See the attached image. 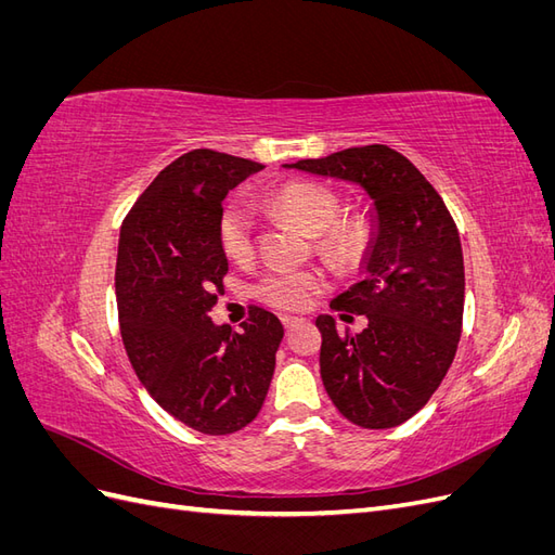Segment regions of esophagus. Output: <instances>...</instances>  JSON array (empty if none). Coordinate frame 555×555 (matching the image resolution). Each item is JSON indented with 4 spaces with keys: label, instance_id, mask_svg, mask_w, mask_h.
Wrapping results in <instances>:
<instances>
[{
    "label": "esophagus",
    "instance_id": "1",
    "mask_svg": "<svg viewBox=\"0 0 555 555\" xmlns=\"http://www.w3.org/2000/svg\"><path fill=\"white\" fill-rule=\"evenodd\" d=\"M300 322H304V319H298V317H292V314H284L282 317V326L287 328V331H292L294 326H298Z\"/></svg>",
    "mask_w": 555,
    "mask_h": 555
}]
</instances>
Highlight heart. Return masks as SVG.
Here are the masks:
<instances>
[{
    "mask_svg": "<svg viewBox=\"0 0 555 555\" xmlns=\"http://www.w3.org/2000/svg\"><path fill=\"white\" fill-rule=\"evenodd\" d=\"M268 206L287 217L308 236H322L319 247L335 261L349 263L359 257L363 231L359 224L333 227L340 215V201L314 182H287L268 196ZM220 243L227 257L243 261L255 249V215L243 201H233L220 217ZM326 289V278L317 271L273 268L255 287L263 304L280 310H306Z\"/></svg>",
    "mask_w": 555,
    "mask_h": 555,
    "instance_id": "obj_1",
    "label": "heart"
}]
</instances>
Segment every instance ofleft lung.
Returning <instances> with one entry per match:
<instances>
[{"instance_id": "obj_1", "label": "left lung", "mask_w": 555, "mask_h": 555, "mask_svg": "<svg viewBox=\"0 0 555 555\" xmlns=\"http://www.w3.org/2000/svg\"><path fill=\"white\" fill-rule=\"evenodd\" d=\"M282 169L347 182L371 204L361 280L331 300L333 310L365 314L367 326L340 333L331 314H319V373L347 422L373 430L405 424L438 389L459 347L465 275L456 224L416 166L386 145Z\"/></svg>"}]
</instances>
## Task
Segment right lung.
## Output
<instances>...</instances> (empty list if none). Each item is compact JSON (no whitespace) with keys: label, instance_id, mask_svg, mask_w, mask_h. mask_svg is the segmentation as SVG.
Here are the masks:
<instances>
[{"label":"right lung","instance_id":"1","mask_svg":"<svg viewBox=\"0 0 555 555\" xmlns=\"http://www.w3.org/2000/svg\"><path fill=\"white\" fill-rule=\"evenodd\" d=\"M261 169L192 150L150 182L117 243L115 296L127 357L157 405L204 435L255 422L284 335L263 308H251L238 333L210 319L229 271L222 201Z\"/></svg>","mask_w":555,"mask_h":555}]
</instances>
